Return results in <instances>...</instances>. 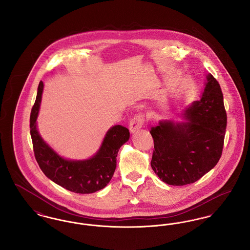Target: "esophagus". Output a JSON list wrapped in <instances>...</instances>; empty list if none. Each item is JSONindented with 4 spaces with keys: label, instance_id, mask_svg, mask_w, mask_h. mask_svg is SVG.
<instances>
[{
    "label": "esophagus",
    "instance_id": "1",
    "mask_svg": "<svg viewBox=\"0 0 250 250\" xmlns=\"http://www.w3.org/2000/svg\"><path fill=\"white\" fill-rule=\"evenodd\" d=\"M143 123H144V114L143 113H139L136 114L129 123V129L132 133H135L136 131L140 130L143 127Z\"/></svg>",
    "mask_w": 250,
    "mask_h": 250
}]
</instances>
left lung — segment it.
<instances>
[{
    "mask_svg": "<svg viewBox=\"0 0 250 250\" xmlns=\"http://www.w3.org/2000/svg\"><path fill=\"white\" fill-rule=\"evenodd\" d=\"M187 123L161 121L152 126L154 152L151 167L164 183H195L219 161L227 127L220 85L209 74L202 98L186 110Z\"/></svg>",
    "mask_w": 250,
    "mask_h": 250,
    "instance_id": "8db88e82",
    "label": "left lung"
}]
</instances>
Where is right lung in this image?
Masks as SVG:
<instances>
[{
  "label": "right lung",
  "instance_id": "right-lung-1",
  "mask_svg": "<svg viewBox=\"0 0 250 250\" xmlns=\"http://www.w3.org/2000/svg\"><path fill=\"white\" fill-rule=\"evenodd\" d=\"M43 86L40 82L30 116L34 153L41 170L51 181L75 193L89 194L104 188L115 171L120 147L129 140V130L122 125L111 127L97 154L90 159L71 161L61 157L45 143L36 129Z\"/></svg>",
  "mask_w": 250,
  "mask_h": 250
}]
</instances>
